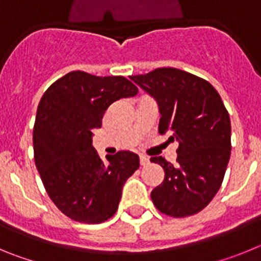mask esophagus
I'll use <instances>...</instances> for the list:
<instances>
[{"label": "esophagus", "instance_id": "esophagus-1", "mask_svg": "<svg viewBox=\"0 0 261 261\" xmlns=\"http://www.w3.org/2000/svg\"><path fill=\"white\" fill-rule=\"evenodd\" d=\"M140 163H141V166H146L150 163V161H149V158L145 155H140Z\"/></svg>", "mask_w": 261, "mask_h": 261}]
</instances>
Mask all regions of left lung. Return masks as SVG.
<instances>
[{
  "label": "left lung",
  "instance_id": "1",
  "mask_svg": "<svg viewBox=\"0 0 261 261\" xmlns=\"http://www.w3.org/2000/svg\"><path fill=\"white\" fill-rule=\"evenodd\" d=\"M130 80L158 103L161 135L176 141V165L162 156L151 162L165 170V179L151 191V200L167 216L199 213L220 190L231 150L229 112L208 81L175 68H158Z\"/></svg>",
  "mask_w": 261,
  "mask_h": 261
}]
</instances>
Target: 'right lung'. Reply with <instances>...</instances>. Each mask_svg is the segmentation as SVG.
I'll use <instances>...</instances> for the list:
<instances>
[{
  "mask_svg": "<svg viewBox=\"0 0 261 261\" xmlns=\"http://www.w3.org/2000/svg\"><path fill=\"white\" fill-rule=\"evenodd\" d=\"M138 89L121 75L70 71L41 96L34 125V158L48 196L71 220L100 223L114 216L140 158L117 151L103 162L93 147L106 110Z\"/></svg>",
  "mask_w": 261,
  "mask_h": 261,
  "instance_id": "right-lung-1",
  "label": "right lung"
}]
</instances>
